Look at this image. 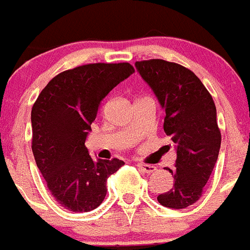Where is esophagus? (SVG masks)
<instances>
[{
	"mask_svg": "<svg viewBox=\"0 0 250 250\" xmlns=\"http://www.w3.org/2000/svg\"><path fill=\"white\" fill-rule=\"evenodd\" d=\"M137 167H138L139 169L142 170V171L146 172V174H151V172H154V171H155V170H157V167H154V165L142 164V163H138V164H137Z\"/></svg>",
	"mask_w": 250,
	"mask_h": 250,
	"instance_id": "1",
	"label": "esophagus"
}]
</instances>
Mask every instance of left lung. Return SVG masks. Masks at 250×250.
Instances as JSON below:
<instances>
[{"mask_svg":"<svg viewBox=\"0 0 250 250\" xmlns=\"http://www.w3.org/2000/svg\"><path fill=\"white\" fill-rule=\"evenodd\" d=\"M165 109L164 130L176 146V162L167 167L171 190L158 196L160 205L180 209L202 196L221 146L216 106L211 93L188 67L163 59L136 62Z\"/></svg>","mask_w":250,"mask_h":250,"instance_id":"8db88e82","label":"left lung"}]
</instances>
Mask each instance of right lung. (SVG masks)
I'll list each match as a JSON object with an SVG mask.
<instances>
[{
  "label": "right lung",
  "instance_id": "right-lung-1",
  "mask_svg": "<svg viewBox=\"0 0 250 250\" xmlns=\"http://www.w3.org/2000/svg\"><path fill=\"white\" fill-rule=\"evenodd\" d=\"M134 72L129 62H95L51 79L32 107V150L49 191L72 212H88L106 197L107 179L125 163L93 160L86 137L102 100Z\"/></svg>",
  "mask_w": 250,
  "mask_h": 250
}]
</instances>
